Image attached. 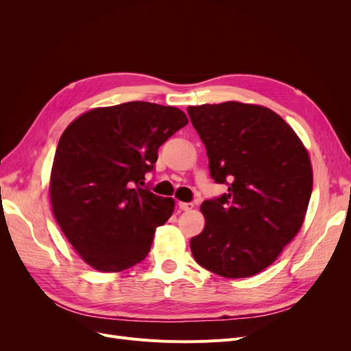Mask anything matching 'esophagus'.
Returning <instances> with one entry per match:
<instances>
[{
    "label": "esophagus",
    "mask_w": 351,
    "mask_h": 351,
    "mask_svg": "<svg viewBox=\"0 0 351 351\" xmlns=\"http://www.w3.org/2000/svg\"><path fill=\"white\" fill-rule=\"evenodd\" d=\"M193 204H190V202H180L178 204V208L182 210H192L193 209Z\"/></svg>",
    "instance_id": "34e87169"
}]
</instances>
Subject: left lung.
Instances as JSON below:
<instances>
[{
	"mask_svg": "<svg viewBox=\"0 0 351 351\" xmlns=\"http://www.w3.org/2000/svg\"><path fill=\"white\" fill-rule=\"evenodd\" d=\"M206 147L210 177L228 192L205 200V228L190 240L195 261L226 278H247L299 232L312 195L311 159L278 114L241 102L187 108Z\"/></svg>",
	"mask_w": 351,
	"mask_h": 351,
	"instance_id": "8db88e82",
	"label": "left lung"
}]
</instances>
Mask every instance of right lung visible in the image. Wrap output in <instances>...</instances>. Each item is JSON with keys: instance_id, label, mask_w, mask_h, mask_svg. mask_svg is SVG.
<instances>
[{"instance_id": "right-lung-1", "label": "right lung", "mask_w": 351, "mask_h": 351, "mask_svg": "<svg viewBox=\"0 0 351 351\" xmlns=\"http://www.w3.org/2000/svg\"><path fill=\"white\" fill-rule=\"evenodd\" d=\"M189 123L174 107L133 101L95 108L74 120L52 164L54 217L80 258L101 272H120L149 253L174 199L143 187L158 149Z\"/></svg>"}]
</instances>
